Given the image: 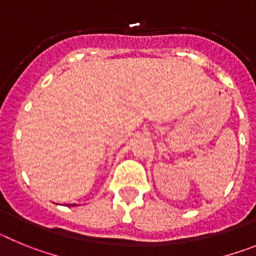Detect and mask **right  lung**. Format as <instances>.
Masks as SVG:
<instances>
[{
  "label": "right lung",
  "instance_id": "right-lung-1",
  "mask_svg": "<svg viewBox=\"0 0 256 256\" xmlns=\"http://www.w3.org/2000/svg\"><path fill=\"white\" fill-rule=\"evenodd\" d=\"M73 206H74V205H73Z\"/></svg>",
  "mask_w": 256,
  "mask_h": 256
}]
</instances>
